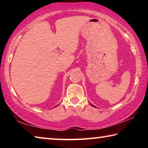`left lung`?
I'll return each instance as SVG.
<instances>
[{
  "label": "left lung",
  "instance_id": "1",
  "mask_svg": "<svg viewBox=\"0 0 148 148\" xmlns=\"http://www.w3.org/2000/svg\"><path fill=\"white\" fill-rule=\"evenodd\" d=\"M91 105H92V106H93V107H95V106H93V105H92V104H91Z\"/></svg>",
  "mask_w": 148,
  "mask_h": 148
}]
</instances>
